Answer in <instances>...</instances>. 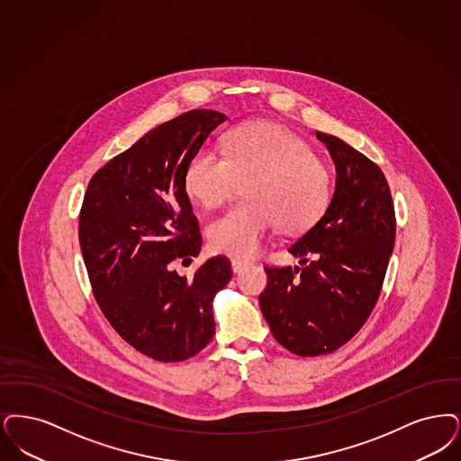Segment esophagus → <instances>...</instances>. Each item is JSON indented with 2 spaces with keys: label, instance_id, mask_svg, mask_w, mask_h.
I'll return each instance as SVG.
<instances>
[{
  "label": "esophagus",
  "instance_id": "1",
  "mask_svg": "<svg viewBox=\"0 0 461 461\" xmlns=\"http://www.w3.org/2000/svg\"><path fill=\"white\" fill-rule=\"evenodd\" d=\"M247 266H249V262H247V260L231 258V269H233V273H240V271H243Z\"/></svg>",
  "mask_w": 461,
  "mask_h": 461
}]
</instances>
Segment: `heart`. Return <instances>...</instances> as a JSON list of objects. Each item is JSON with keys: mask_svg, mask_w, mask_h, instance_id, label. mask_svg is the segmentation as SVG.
Here are the masks:
<instances>
[{"mask_svg": "<svg viewBox=\"0 0 461 461\" xmlns=\"http://www.w3.org/2000/svg\"><path fill=\"white\" fill-rule=\"evenodd\" d=\"M247 185L249 203L209 224L211 247L226 256L252 258L277 221L283 231L309 230L331 199V173L292 130L269 122L245 123L224 139V156L199 149L185 169V188L205 207L226 203Z\"/></svg>", "mask_w": 461, "mask_h": 461, "instance_id": "heart-1", "label": "heart"}]
</instances>
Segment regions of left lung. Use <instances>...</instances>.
<instances>
[{
  "instance_id": "left-lung-1",
  "label": "left lung",
  "mask_w": 461,
  "mask_h": 461,
  "mask_svg": "<svg viewBox=\"0 0 461 461\" xmlns=\"http://www.w3.org/2000/svg\"><path fill=\"white\" fill-rule=\"evenodd\" d=\"M336 167L322 218L288 252L303 267H266L260 311L277 343L300 357L328 355L372 312L394 247V207L386 176L345 140L315 131ZM307 255L313 260L307 265Z\"/></svg>"
}]
</instances>
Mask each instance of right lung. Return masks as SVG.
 I'll return each mask as SVG.
<instances>
[{
  "label": "right lung",
  "mask_w": 461,
  "mask_h": 461,
  "mask_svg": "<svg viewBox=\"0 0 461 461\" xmlns=\"http://www.w3.org/2000/svg\"><path fill=\"white\" fill-rule=\"evenodd\" d=\"M226 120L194 110L150 130L94 175L82 203L78 240L94 296L114 331L158 362H182L209 345L214 296L233 275L221 256L192 279L173 269L203 247L185 169Z\"/></svg>",
  "instance_id": "add662e5"
}]
</instances>
